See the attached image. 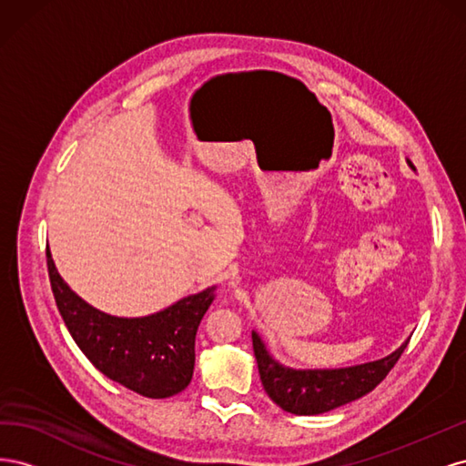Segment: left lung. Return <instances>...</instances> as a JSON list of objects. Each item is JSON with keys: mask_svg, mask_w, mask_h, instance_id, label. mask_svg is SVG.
I'll return each instance as SVG.
<instances>
[{"mask_svg": "<svg viewBox=\"0 0 466 466\" xmlns=\"http://www.w3.org/2000/svg\"><path fill=\"white\" fill-rule=\"evenodd\" d=\"M408 340L390 356L344 370L295 371L284 368L268 354L257 332H252V350L258 363L262 387L281 410L298 416H315L361 399L371 392L402 356Z\"/></svg>", "mask_w": 466, "mask_h": 466, "instance_id": "obj_1", "label": "left lung"}]
</instances>
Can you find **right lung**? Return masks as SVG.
Segmentation results:
<instances>
[{
    "label": "right lung",
    "instance_id": "add662e5",
    "mask_svg": "<svg viewBox=\"0 0 466 466\" xmlns=\"http://www.w3.org/2000/svg\"><path fill=\"white\" fill-rule=\"evenodd\" d=\"M56 305L76 344L95 368L142 397L167 399L185 390L194 371L196 330L216 288L190 295L144 319L96 311L66 286L46 250Z\"/></svg>",
    "mask_w": 466,
    "mask_h": 466
}]
</instances>
